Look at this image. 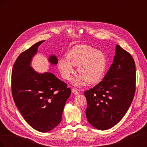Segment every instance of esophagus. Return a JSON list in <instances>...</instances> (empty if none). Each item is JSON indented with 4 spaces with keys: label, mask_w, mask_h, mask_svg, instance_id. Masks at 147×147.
<instances>
[{
    "label": "esophagus",
    "mask_w": 147,
    "mask_h": 147,
    "mask_svg": "<svg viewBox=\"0 0 147 147\" xmlns=\"http://www.w3.org/2000/svg\"><path fill=\"white\" fill-rule=\"evenodd\" d=\"M72 92L75 95H77V94H78V90H77V89H76V88H73L72 90Z\"/></svg>",
    "instance_id": "esophagus-1"
}]
</instances>
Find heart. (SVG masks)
<instances>
[{
	"mask_svg": "<svg viewBox=\"0 0 147 147\" xmlns=\"http://www.w3.org/2000/svg\"><path fill=\"white\" fill-rule=\"evenodd\" d=\"M74 65H77L79 76L74 80L77 85L86 82L94 84L99 82L107 66L106 56L103 52L86 45H78L67 53L66 59L59 61V69L64 78L69 80L74 73Z\"/></svg>",
	"mask_w": 147,
	"mask_h": 147,
	"instance_id": "heart-1",
	"label": "heart"
}]
</instances>
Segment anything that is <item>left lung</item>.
Masks as SVG:
<instances>
[{"instance_id":"obj_1","label":"left lung","mask_w":147,"mask_h":147,"mask_svg":"<svg viewBox=\"0 0 147 147\" xmlns=\"http://www.w3.org/2000/svg\"><path fill=\"white\" fill-rule=\"evenodd\" d=\"M112 64L104 78L84 94L86 116L91 125L106 130L117 124L126 114L136 92V64L129 53L116 46Z\"/></svg>"}]
</instances>
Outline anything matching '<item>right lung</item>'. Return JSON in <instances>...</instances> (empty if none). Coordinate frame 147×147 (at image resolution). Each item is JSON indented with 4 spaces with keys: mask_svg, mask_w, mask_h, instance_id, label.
Returning a JSON list of instances; mask_svg holds the SVG:
<instances>
[{
    "mask_svg": "<svg viewBox=\"0 0 147 147\" xmlns=\"http://www.w3.org/2000/svg\"><path fill=\"white\" fill-rule=\"evenodd\" d=\"M45 40L35 43L21 53L13 65L11 92L22 116L35 130L46 132L52 130L62 119L66 100L71 90L64 82L50 72L38 74L30 67L32 57ZM49 61L57 63L51 55Z\"/></svg>",
    "mask_w": 147,
    "mask_h": 147,
    "instance_id": "add662e5",
    "label": "right lung"
}]
</instances>
